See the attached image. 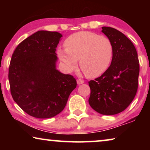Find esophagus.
<instances>
[{
	"mask_svg": "<svg viewBox=\"0 0 150 150\" xmlns=\"http://www.w3.org/2000/svg\"><path fill=\"white\" fill-rule=\"evenodd\" d=\"M84 83V81L81 79H77V84L78 85H81V84Z\"/></svg>",
	"mask_w": 150,
	"mask_h": 150,
	"instance_id": "34e87169",
	"label": "esophagus"
}]
</instances>
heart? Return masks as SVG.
I'll list each match as a JSON object with an SVG mask.
<instances>
[{
	"instance_id": "b5f03b06",
	"label": "heart",
	"mask_w": 150,
	"mask_h": 150,
	"mask_svg": "<svg viewBox=\"0 0 150 150\" xmlns=\"http://www.w3.org/2000/svg\"><path fill=\"white\" fill-rule=\"evenodd\" d=\"M65 49H59V58L68 72L80 66L88 77L101 75L111 63L113 47L109 38L95 33L80 31L69 36L64 42Z\"/></svg>"
}]
</instances>
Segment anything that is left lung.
Listing matches in <instances>:
<instances>
[{
    "instance_id": "left-lung-1",
    "label": "left lung",
    "mask_w": 150,
    "mask_h": 150,
    "mask_svg": "<svg viewBox=\"0 0 150 150\" xmlns=\"http://www.w3.org/2000/svg\"><path fill=\"white\" fill-rule=\"evenodd\" d=\"M102 28L112 42L113 54L105 72L89 82V103L96 112L112 115L124 110L134 100L138 89L139 61L134 44L124 34L111 27Z\"/></svg>"
}]
</instances>
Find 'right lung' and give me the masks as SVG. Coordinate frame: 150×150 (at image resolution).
<instances>
[{
	"label": "right lung",
	"mask_w": 150,
	"mask_h": 150,
	"mask_svg": "<svg viewBox=\"0 0 150 150\" xmlns=\"http://www.w3.org/2000/svg\"><path fill=\"white\" fill-rule=\"evenodd\" d=\"M61 37L56 31L39 30L22 41L12 54L8 75L12 98L34 117L60 113L76 87L73 76L56 69L55 51Z\"/></svg>",
	"instance_id": "1"
}]
</instances>
